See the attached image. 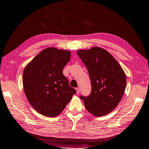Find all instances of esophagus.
<instances>
[{
    "instance_id": "obj_1",
    "label": "esophagus",
    "mask_w": 149,
    "mask_h": 149,
    "mask_svg": "<svg viewBox=\"0 0 149 149\" xmlns=\"http://www.w3.org/2000/svg\"><path fill=\"white\" fill-rule=\"evenodd\" d=\"M76 91H77V94H79V93H80V91H81V89H80V88L77 87V89H76Z\"/></svg>"
}]
</instances>
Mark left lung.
I'll list each match as a JSON object with an SVG mask.
<instances>
[{"label": "left lung", "mask_w": 149, "mask_h": 149, "mask_svg": "<svg viewBox=\"0 0 149 149\" xmlns=\"http://www.w3.org/2000/svg\"><path fill=\"white\" fill-rule=\"evenodd\" d=\"M77 54L89 72L91 92L80 96L87 110L95 116L107 115L122 100L126 87V77L121 66L105 49L93 47L81 49Z\"/></svg>", "instance_id": "obj_1"}]
</instances>
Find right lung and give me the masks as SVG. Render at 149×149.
<instances>
[{
	"mask_svg": "<svg viewBox=\"0 0 149 149\" xmlns=\"http://www.w3.org/2000/svg\"><path fill=\"white\" fill-rule=\"evenodd\" d=\"M70 54L68 50L46 48L24 68L23 85L25 95L31 106L43 116L59 115L77 93L62 72Z\"/></svg>",
	"mask_w": 149,
	"mask_h": 149,
	"instance_id": "1",
	"label": "right lung"
}]
</instances>
